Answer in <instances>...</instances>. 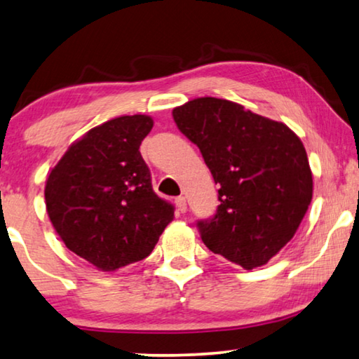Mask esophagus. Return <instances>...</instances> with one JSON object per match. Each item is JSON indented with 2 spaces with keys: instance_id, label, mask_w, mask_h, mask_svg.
<instances>
[{
  "instance_id": "34e87169",
  "label": "esophagus",
  "mask_w": 359,
  "mask_h": 359,
  "mask_svg": "<svg viewBox=\"0 0 359 359\" xmlns=\"http://www.w3.org/2000/svg\"><path fill=\"white\" fill-rule=\"evenodd\" d=\"M175 206H177V210L180 212H185L187 211V200L184 196H177L175 198Z\"/></svg>"
}]
</instances>
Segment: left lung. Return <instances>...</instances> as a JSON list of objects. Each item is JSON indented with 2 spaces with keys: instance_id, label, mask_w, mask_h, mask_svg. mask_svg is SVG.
<instances>
[{
  "instance_id": "8db88e82",
  "label": "left lung",
  "mask_w": 359,
  "mask_h": 359,
  "mask_svg": "<svg viewBox=\"0 0 359 359\" xmlns=\"http://www.w3.org/2000/svg\"><path fill=\"white\" fill-rule=\"evenodd\" d=\"M172 116L219 185L216 214L198 221L203 243L243 269L266 264L290 242L311 203L302 140L282 122L211 96L177 106Z\"/></svg>"
}]
</instances>
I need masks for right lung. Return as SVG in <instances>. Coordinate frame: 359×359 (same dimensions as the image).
Segmentation results:
<instances>
[{"instance_id": "1", "label": "right lung", "mask_w": 359, "mask_h": 359, "mask_svg": "<svg viewBox=\"0 0 359 359\" xmlns=\"http://www.w3.org/2000/svg\"><path fill=\"white\" fill-rule=\"evenodd\" d=\"M153 119L121 116L74 142L46 179L50 221L66 247L100 271L145 259L174 219L138 149Z\"/></svg>"}]
</instances>
